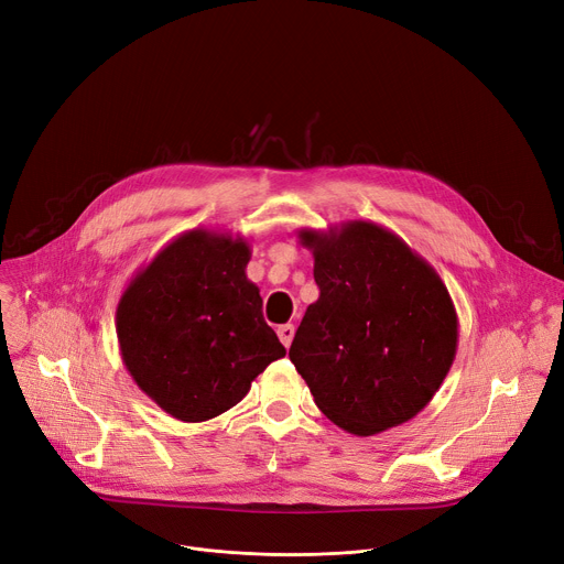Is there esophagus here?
I'll return each instance as SVG.
<instances>
[{
  "label": "esophagus",
  "mask_w": 564,
  "mask_h": 564,
  "mask_svg": "<svg viewBox=\"0 0 564 564\" xmlns=\"http://www.w3.org/2000/svg\"><path fill=\"white\" fill-rule=\"evenodd\" d=\"M276 335H279L281 344L288 348L292 344V337H294V326L292 324H283V326L276 328Z\"/></svg>",
  "instance_id": "1"
}]
</instances>
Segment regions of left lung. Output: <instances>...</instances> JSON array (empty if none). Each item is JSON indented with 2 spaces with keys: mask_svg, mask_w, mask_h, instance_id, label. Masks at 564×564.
<instances>
[{
  "mask_svg": "<svg viewBox=\"0 0 564 564\" xmlns=\"http://www.w3.org/2000/svg\"><path fill=\"white\" fill-rule=\"evenodd\" d=\"M313 251L319 299L290 360L337 427L373 436L412 421L456 355L458 317L436 270L398 234L369 220L299 229Z\"/></svg>",
  "mask_w": 564,
  "mask_h": 564,
  "instance_id": "1",
  "label": "left lung"
}]
</instances>
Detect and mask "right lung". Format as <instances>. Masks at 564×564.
<instances>
[{"mask_svg":"<svg viewBox=\"0 0 564 564\" xmlns=\"http://www.w3.org/2000/svg\"><path fill=\"white\" fill-rule=\"evenodd\" d=\"M242 236L191 229L162 247L117 305L121 360L166 414L202 423L238 404L270 362L285 355L245 274Z\"/></svg>","mask_w":564,"mask_h":564,"instance_id":"1","label":"right lung"}]
</instances>
